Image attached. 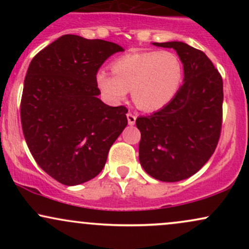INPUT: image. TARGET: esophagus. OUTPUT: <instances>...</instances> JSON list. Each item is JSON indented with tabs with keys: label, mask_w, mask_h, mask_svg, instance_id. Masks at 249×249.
I'll return each instance as SVG.
<instances>
[{
	"label": "esophagus",
	"mask_w": 249,
	"mask_h": 249,
	"mask_svg": "<svg viewBox=\"0 0 249 249\" xmlns=\"http://www.w3.org/2000/svg\"><path fill=\"white\" fill-rule=\"evenodd\" d=\"M126 117H127L128 125H134V123H136V119H137V116L132 112H127Z\"/></svg>",
	"instance_id": "obj_1"
}]
</instances>
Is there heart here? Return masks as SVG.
I'll use <instances>...</instances> for the list:
<instances>
[{
    "mask_svg": "<svg viewBox=\"0 0 249 249\" xmlns=\"http://www.w3.org/2000/svg\"><path fill=\"white\" fill-rule=\"evenodd\" d=\"M184 77L180 59L170 51L127 53L112 63V71L101 69L96 84L107 102L119 104L132 90L134 104L141 110L166 107L178 93Z\"/></svg>",
    "mask_w": 249,
    "mask_h": 249,
    "instance_id": "1",
    "label": "heart"
}]
</instances>
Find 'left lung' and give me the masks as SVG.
<instances>
[{"label": "left lung", "mask_w": 249, "mask_h": 249, "mask_svg": "<svg viewBox=\"0 0 249 249\" xmlns=\"http://www.w3.org/2000/svg\"><path fill=\"white\" fill-rule=\"evenodd\" d=\"M153 45L177 51L184 84L166 107L137 118L139 161L154 179L176 182L198 172L215 151L222 125V78L205 53L186 43Z\"/></svg>", "instance_id": "1"}]
</instances>
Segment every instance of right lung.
Wrapping results in <instances>:
<instances>
[{
  "label": "right lung",
  "mask_w": 249,
  "mask_h": 249,
  "mask_svg": "<svg viewBox=\"0 0 249 249\" xmlns=\"http://www.w3.org/2000/svg\"><path fill=\"white\" fill-rule=\"evenodd\" d=\"M122 47L63 35L30 62L21 99V123L38 166L67 186L89 181L104 167L110 147L127 125V108L108 107L96 73Z\"/></svg>",
  "instance_id": "right-lung-1"
}]
</instances>
